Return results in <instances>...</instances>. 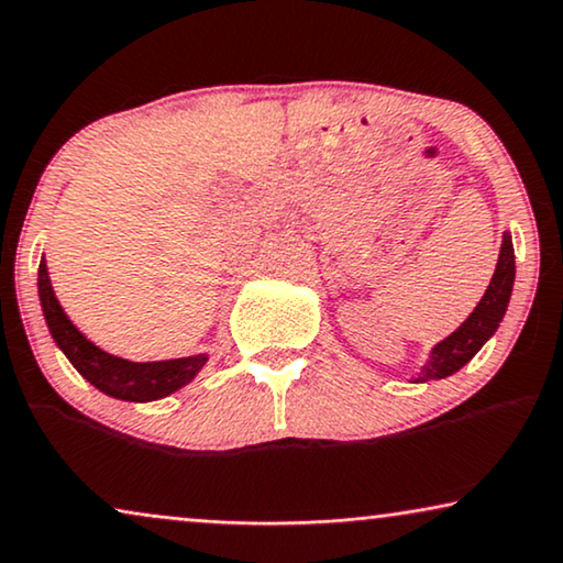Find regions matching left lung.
<instances>
[{
    "instance_id": "left-lung-1",
    "label": "left lung",
    "mask_w": 563,
    "mask_h": 563,
    "mask_svg": "<svg viewBox=\"0 0 563 563\" xmlns=\"http://www.w3.org/2000/svg\"><path fill=\"white\" fill-rule=\"evenodd\" d=\"M515 284V251L510 233L503 235V249H499L497 268L492 276L487 291L474 307V312L461 322L459 330H453L449 338L430 351V358L422 366L420 376L415 382H430V379H445V376L456 374L461 366L472 361L484 343L495 335L499 322L505 318L507 302H510Z\"/></svg>"
}]
</instances>
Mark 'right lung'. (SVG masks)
Listing matches in <instances>:
<instances>
[{"mask_svg": "<svg viewBox=\"0 0 563 563\" xmlns=\"http://www.w3.org/2000/svg\"><path fill=\"white\" fill-rule=\"evenodd\" d=\"M37 295H41L45 322H48V330L58 349L66 353V358L71 361L84 379L114 399H125V402H153V399L168 397L172 391L181 389L184 384L195 379L207 364V353L137 364V361L112 356V353H107L99 345L87 341L81 330L66 318L64 307L58 305L56 291L51 287L45 258L37 266Z\"/></svg>", "mask_w": 563, "mask_h": 563, "instance_id": "right-lung-1", "label": "right lung"}]
</instances>
